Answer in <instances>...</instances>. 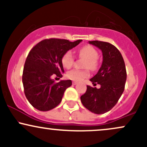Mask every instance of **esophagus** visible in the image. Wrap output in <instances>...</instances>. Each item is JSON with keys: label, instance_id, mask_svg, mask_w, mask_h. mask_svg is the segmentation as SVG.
Here are the masks:
<instances>
[{"label": "esophagus", "instance_id": "obj_1", "mask_svg": "<svg viewBox=\"0 0 147 147\" xmlns=\"http://www.w3.org/2000/svg\"><path fill=\"white\" fill-rule=\"evenodd\" d=\"M72 84H73V85H76V84H77V82H72Z\"/></svg>", "mask_w": 147, "mask_h": 147}]
</instances>
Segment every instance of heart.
I'll use <instances>...</instances> for the list:
<instances>
[{"mask_svg": "<svg viewBox=\"0 0 147 147\" xmlns=\"http://www.w3.org/2000/svg\"><path fill=\"white\" fill-rule=\"evenodd\" d=\"M79 55L81 57L86 59L85 63L84 68H90L91 70H95L97 66V57H98V52L95 48L90 45H84L78 51ZM75 61V57L72 55L71 51H67L64 53L61 58V63L65 68L69 69L72 66ZM90 75L88 70H70L67 72L66 77L69 79L76 82H80L84 79L86 78Z\"/></svg>", "mask_w": 147, "mask_h": 147, "instance_id": "heart-1", "label": "heart"}]
</instances>
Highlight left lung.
I'll use <instances>...</instances> for the list:
<instances>
[{"mask_svg":"<svg viewBox=\"0 0 147 147\" xmlns=\"http://www.w3.org/2000/svg\"><path fill=\"white\" fill-rule=\"evenodd\" d=\"M92 44L102 52L103 61L98 72L90 79L93 85L87 86V90L81 96V102L86 108L95 114L108 112L117 104L125 87L126 70L124 59L119 50L108 42L92 41Z\"/></svg>","mask_w":147,"mask_h":147,"instance_id":"8db88e82","label":"left lung"}]
</instances>
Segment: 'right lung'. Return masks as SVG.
Instances as JSON below:
<instances>
[{
	"label": "right lung",
	"mask_w": 147,
	"mask_h": 147,
	"mask_svg": "<svg viewBox=\"0 0 147 147\" xmlns=\"http://www.w3.org/2000/svg\"><path fill=\"white\" fill-rule=\"evenodd\" d=\"M82 41L48 38L40 41L30 50L25 60L22 81L25 97L35 109L48 111L61 102L64 92L72 85V81L61 80L56 83L51 77H62L64 72L62 57Z\"/></svg>",
	"instance_id": "obj_1"
}]
</instances>
